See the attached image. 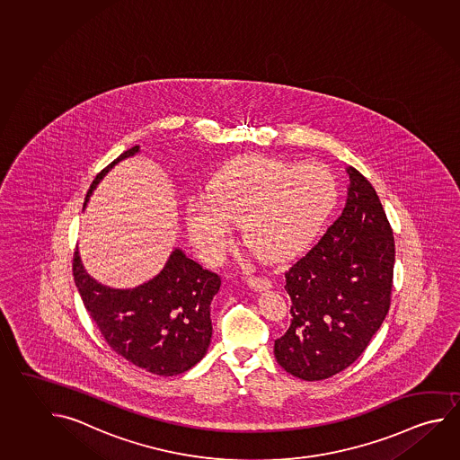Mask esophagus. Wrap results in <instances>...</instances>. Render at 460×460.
Instances as JSON below:
<instances>
[{
	"mask_svg": "<svg viewBox=\"0 0 460 460\" xmlns=\"http://www.w3.org/2000/svg\"><path fill=\"white\" fill-rule=\"evenodd\" d=\"M248 287L252 291H265V289L272 288V281L264 277H250L248 279Z\"/></svg>",
	"mask_w": 460,
	"mask_h": 460,
	"instance_id": "esophagus-1",
	"label": "esophagus"
}]
</instances>
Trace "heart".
I'll use <instances>...</instances> for the list:
<instances>
[{
    "label": "heart",
    "instance_id": "heart-1",
    "mask_svg": "<svg viewBox=\"0 0 460 460\" xmlns=\"http://www.w3.org/2000/svg\"><path fill=\"white\" fill-rule=\"evenodd\" d=\"M335 196V179L322 164L242 157L216 172L209 198L188 203V234L199 256L216 262L232 243L230 222H244V244L280 262L315 236Z\"/></svg>",
    "mask_w": 460,
    "mask_h": 460
}]
</instances>
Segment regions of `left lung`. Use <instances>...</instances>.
<instances>
[{"label":"left lung","mask_w":460,"mask_h":460,"mask_svg":"<svg viewBox=\"0 0 460 460\" xmlns=\"http://www.w3.org/2000/svg\"><path fill=\"white\" fill-rule=\"evenodd\" d=\"M341 214L285 273L291 325L275 358L305 382L340 374L366 350L388 314L394 238L380 198L354 167Z\"/></svg>","instance_id":"1"}]
</instances>
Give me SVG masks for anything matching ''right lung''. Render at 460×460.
Instances as JSON below:
<instances>
[{"instance_id":"add662e5","label":"right lung","mask_w":460,"mask_h":460,"mask_svg":"<svg viewBox=\"0 0 460 460\" xmlns=\"http://www.w3.org/2000/svg\"><path fill=\"white\" fill-rule=\"evenodd\" d=\"M140 153L127 149L96 175V185L112 167ZM74 280L86 311L119 356L149 374L173 376L195 367L206 356L212 338L210 303L220 289V277L191 261L180 248L172 251L163 270L135 288H111L94 280L74 254Z\"/></svg>"}]
</instances>
